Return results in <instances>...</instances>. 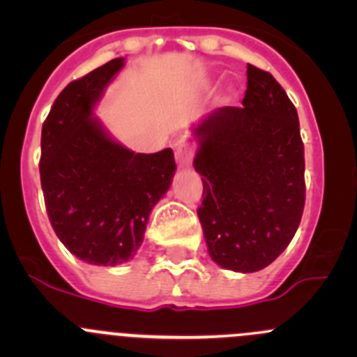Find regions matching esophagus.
Returning a JSON list of instances; mask_svg holds the SVG:
<instances>
[{
    "instance_id": "1",
    "label": "esophagus",
    "mask_w": 357,
    "mask_h": 357,
    "mask_svg": "<svg viewBox=\"0 0 357 357\" xmlns=\"http://www.w3.org/2000/svg\"><path fill=\"white\" fill-rule=\"evenodd\" d=\"M193 155H195V149H193L190 143L179 142L176 145V162H178L181 167H190L192 165Z\"/></svg>"
}]
</instances>
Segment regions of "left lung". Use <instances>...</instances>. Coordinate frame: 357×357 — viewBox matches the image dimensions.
<instances>
[{
	"label": "left lung",
	"mask_w": 357,
	"mask_h": 357,
	"mask_svg": "<svg viewBox=\"0 0 357 357\" xmlns=\"http://www.w3.org/2000/svg\"><path fill=\"white\" fill-rule=\"evenodd\" d=\"M243 107H221L193 128L195 171L204 183L197 208L215 264L254 273L294 238L305 200L298 115L269 72L247 66Z\"/></svg>",
	"instance_id": "obj_1"
}]
</instances>
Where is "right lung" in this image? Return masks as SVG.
I'll list each match as a JSON object with an SVG mask.
<instances>
[{"mask_svg": "<svg viewBox=\"0 0 357 357\" xmlns=\"http://www.w3.org/2000/svg\"><path fill=\"white\" fill-rule=\"evenodd\" d=\"M124 66L114 59L72 81L41 131V188L60 242L88 264L135 257L152 208L176 171L171 149L135 153L110 138L93 109Z\"/></svg>", "mask_w": 357, "mask_h": 357, "instance_id": "obj_1", "label": "right lung"}]
</instances>
